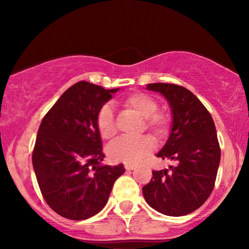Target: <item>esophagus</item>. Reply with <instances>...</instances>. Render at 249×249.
<instances>
[{
  "label": "esophagus",
  "instance_id": "1",
  "mask_svg": "<svg viewBox=\"0 0 249 249\" xmlns=\"http://www.w3.org/2000/svg\"><path fill=\"white\" fill-rule=\"evenodd\" d=\"M136 168V165L134 164H124V169L127 170V171H130V170H134Z\"/></svg>",
  "mask_w": 249,
  "mask_h": 249
}]
</instances>
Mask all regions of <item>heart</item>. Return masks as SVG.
I'll return each mask as SVG.
<instances>
[{
	"mask_svg": "<svg viewBox=\"0 0 249 249\" xmlns=\"http://www.w3.org/2000/svg\"><path fill=\"white\" fill-rule=\"evenodd\" d=\"M122 105L128 111L144 119L142 130L151 131L158 139L164 138L169 134L170 120L164 112H159V104L154 98L142 93H132L122 101ZM97 130L101 137L110 139L117 134L113 111L110 105H103L96 117ZM155 144L148 136L128 139L120 138L108 145L107 158L114 163L134 164L142 161L154 151Z\"/></svg>",
	"mask_w": 249,
	"mask_h": 249,
	"instance_id": "obj_1",
	"label": "heart"
}]
</instances>
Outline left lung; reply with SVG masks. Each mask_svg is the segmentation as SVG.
Instances as JSON below:
<instances>
[{
  "label": "left lung",
  "mask_w": 249,
  "mask_h": 249,
  "mask_svg": "<svg viewBox=\"0 0 249 249\" xmlns=\"http://www.w3.org/2000/svg\"><path fill=\"white\" fill-rule=\"evenodd\" d=\"M169 102L171 132L156 156L175 163L153 171L142 195L147 204L169 216L194 212L209 198L215 183L221 151L215 124L210 112L192 91L175 84L147 85Z\"/></svg>",
  "instance_id": "8db88e82"
}]
</instances>
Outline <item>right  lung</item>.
Listing matches in <instances>:
<instances>
[{
    "label": "right lung",
    "instance_id": "obj_1",
    "mask_svg": "<svg viewBox=\"0 0 249 249\" xmlns=\"http://www.w3.org/2000/svg\"><path fill=\"white\" fill-rule=\"evenodd\" d=\"M118 90L79 81L61 95L39 125L34 171L45 202L66 219L86 220L101 212L124 172V164H101L96 125L100 108Z\"/></svg>",
    "mask_w": 249,
    "mask_h": 249
}]
</instances>
